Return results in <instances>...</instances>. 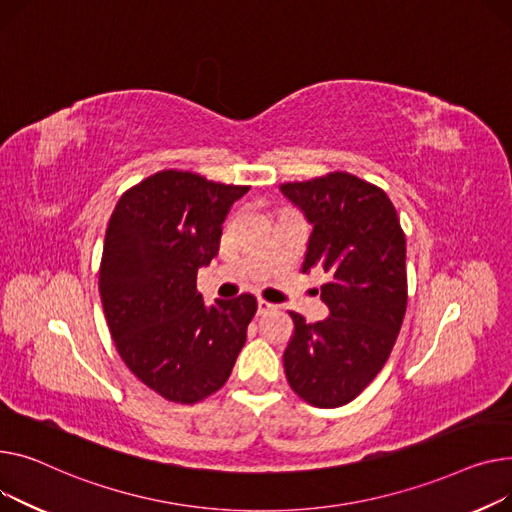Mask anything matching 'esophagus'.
<instances>
[{
    "label": "esophagus",
    "instance_id": "1",
    "mask_svg": "<svg viewBox=\"0 0 512 512\" xmlns=\"http://www.w3.org/2000/svg\"><path fill=\"white\" fill-rule=\"evenodd\" d=\"M273 310H277L275 304L266 302V299H258V314H260V316H262V314H268V312H273Z\"/></svg>",
    "mask_w": 512,
    "mask_h": 512
}]
</instances>
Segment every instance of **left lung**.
I'll use <instances>...</instances> for the list:
<instances>
[{
    "label": "left lung",
    "instance_id": "left-lung-1",
    "mask_svg": "<svg viewBox=\"0 0 512 512\" xmlns=\"http://www.w3.org/2000/svg\"><path fill=\"white\" fill-rule=\"evenodd\" d=\"M281 192L314 227L302 270L320 266L330 316L295 324L283 353L293 393L322 409L353 401L384 368L407 310L405 233L397 210L374 184L335 171Z\"/></svg>",
    "mask_w": 512,
    "mask_h": 512
}]
</instances>
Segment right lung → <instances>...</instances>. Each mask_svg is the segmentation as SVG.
Returning a JSON list of instances; mask_svg holds the SVG:
<instances>
[{"mask_svg":"<svg viewBox=\"0 0 512 512\" xmlns=\"http://www.w3.org/2000/svg\"><path fill=\"white\" fill-rule=\"evenodd\" d=\"M250 186L165 169L130 188L111 213L99 291L130 372L173 403H198L227 382L256 314L244 293L206 306L200 266L219 252L223 221Z\"/></svg>","mask_w":512,"mask_h":512,"instance_id":"1","label":"right lung"}]
</instances>
